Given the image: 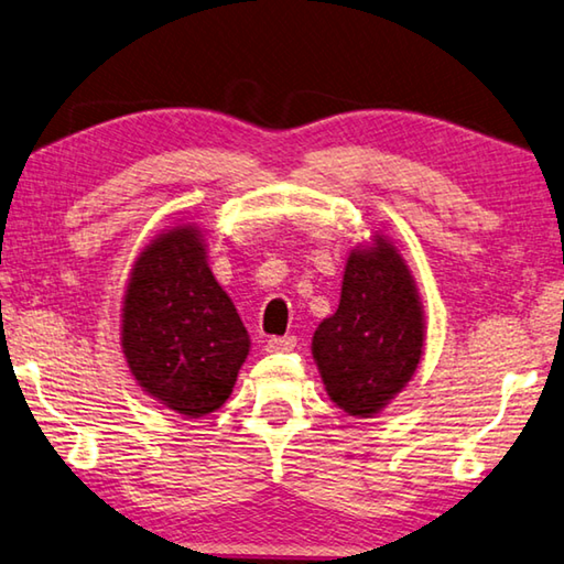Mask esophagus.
I'll return each mask as SVG.
<instances>
[{
    "instance_id": "1",
    "label": "esophagus",
    "mask_w": 564,
    "mask_h": 564,
    "mask_svg": "<svg viewBox=\"0 0 564 564\" xmlns=\"http://www.w3.org/2000/svg\"><path fill=\"white\" fill-rule=\"evenodd\" d=\"M294 347H297V337H272L270 341H267V351H292Z\"/></svg>"
}]
</instances>
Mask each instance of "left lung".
<instances>
[{
	"instance_id": "8db88e82",
	"label": "left lung",
	"mask_w": 564,
	"mask_h": 564,
	"mask_svg": "<svg viewBox=\"0 0 564 564\" xmlns=\"http://www.w3.org/2000/svg\"><path fill=\"white\" fill-rule=\"evenodd\" d=\"M426 319L406 260L383 235L349 252L339 310L312 337L329 399L349 416L371 419L416 371Z\"/></svg>"
}]
</instances>
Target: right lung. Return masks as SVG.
<instances>
[{"label":"right lung","mask_w":564,"mask_h":564,"mask_svg":"<svg viewBox=\"0 0 564 564\" xmlns=\"http://www.w3.org/2000/svg\"><path fill=\"white\" fill-rule=\"evenodd\" d=\"M121 347L138 387L185 419L207 416L230 399L250 334L207 267L195 225L161 232L135 257Z\"/></svg>","instance_id":"right-lung-1"}]
</instances>
